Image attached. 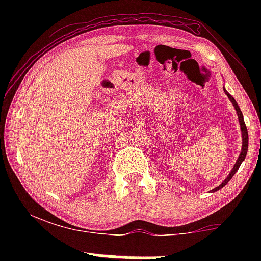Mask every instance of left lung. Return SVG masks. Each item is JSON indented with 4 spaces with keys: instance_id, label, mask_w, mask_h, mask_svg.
Listing matches in <instances>:
<instances>
[{
    "instance_id": "left-lung-1",
    "label": "left lung",
    "mask_w": 261,
    "mask_h": 261,
    "mask_svg": "<svg viewBox=\"0 0 261 261\" xmlns=\"http://www.w3.org/2000/svg\"><path fill=\"white\" fill-rule=\"evenodd\" d=\"M223 89H224V88H223ZM224 93H226V94H227V97H228V99H229L230 101H232L233 107H234V109H236V112H237V115H238L239 125H241V131H242V151H241V154H239L238 160H237V162H236L234 167H233L232 170H230V173L228 174V176H227V178L224 179V180H223L222 182H221V184L218 185V187H216L215 189H212L211 193H215V191L220 190L221 188H223L224 185H226L227 182H228V181L230 180V179L233 178V175L236 174V172L239 169V167H241L242 162H243V161L245 160V155H247V152H248V130H247V126H245V124H244L243 114H242L241 109H239L238 104H237V101L234 100V98H233L232 95H230L229 93L226 91V89H224Z\"/></svg>"
}]
</instances>
